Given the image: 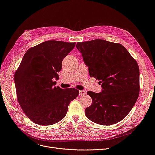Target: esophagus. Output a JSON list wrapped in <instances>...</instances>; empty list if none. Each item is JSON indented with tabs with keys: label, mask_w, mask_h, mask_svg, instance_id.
<instances>
[{
	"label": "esophagus",
	"mask_w": 155,
	"mask_h": 155,
	"mask_svg": "<svg viewBox=\"0 0 155 155\" xmlns=\"http://www.w3.org/2000/svg\"><path fill=\"white\" fill-rule=\"evenodd\" d=\"M86 94L85 91H79V95H84Z\"/></svg>",
	"instance_id": "esophagus-1"
}]
</instances>
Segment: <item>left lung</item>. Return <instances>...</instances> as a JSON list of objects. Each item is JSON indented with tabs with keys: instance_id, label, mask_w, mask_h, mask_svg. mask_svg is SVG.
Segmentation results:
<instances>
[{
	"instance_id": "left-lung-1",
	"label": "left lung",
	"mask_w": 155,
	"mask_h": 155,
	"mask_svg": "<svg viewBox=\"0 0 155 155\" xmlns=\"http://www.w3.org/2000/svg\"><path fill=\"white\" fill-rule=\"evenodd\" d=\"M89 75L102 83L101 93L87 92L92 103L85 115L101 125L115 124L131 110L140 94L137 61L119 43L97 39L77 43Z\"/></svg>"
}]
</instances>
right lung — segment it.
Returning <instances> with one entry per match:
<instances>
[{"instance_id":"add662e5","label":"right lung","mask_w":155,"mask_h":155,"mask_svg":"<svg viewBox=\"0 0 155 155\" xmlns=\"http://www.w3.org/2000/svg\"><path fill=\"white\" fill-rule=\"evenodd\" d=\"M75 43L50 40L31 47L24 54L14 75L18 101L27 117L41 126L52 125L67 114L79 91L54 86L61 63Z\"/></svg>"}]
</instances>
